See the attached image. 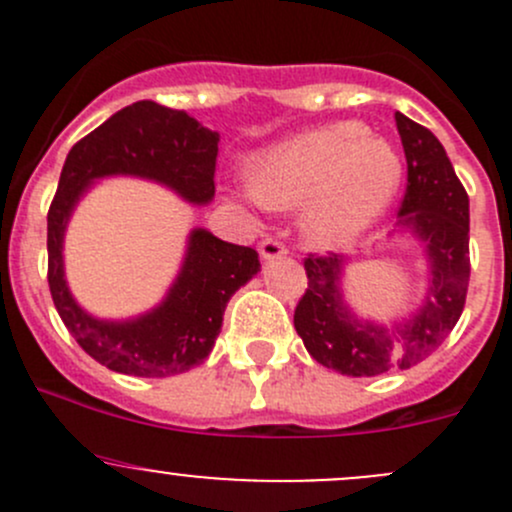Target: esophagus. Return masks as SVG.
I'll return each instance as SVG.
<instances>
[{
  "instance_id": "34e87169",
  "label": "esophagus",
  "mask_w": 512,
  "mask_h": 512,
  "mask_svg": "<svg viewBox=\"0 0 512 512\" xmlns=\"http://www.w3.org/2000/svg\"><path fill=\"white\" fill-rule=\"evenodd\" d=\"M260 255L262 260H277V257L287 255V247L282 245L280 240H275V237H265V240L260 242Z\"/></svg>"
}]
</instances>
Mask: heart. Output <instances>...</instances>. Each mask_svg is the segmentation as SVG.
I'll use <instances>...</instances> for the list:
<instances>
[{
    "label": "heart",
    "instance_id": "1",
    "mask_svg": "<svg viewBox=\"0 0 512 512\" xmlns=\"http://www.w3.org/2000/svg\"><path fill=\"white\" fill-rule=\"evenodd\" d=\"M401 175V156L389 141L371 136L364 123L339 121L265 153L247 193L267 208H302L304 235L337 250L389 210Z\"/></svg>",
    "mask_w": 512,
    "mask_h": 512
}]
</instances>
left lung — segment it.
I'll use <instances>...</instances> for the list:
<instances>
[{"label": "left lung", "instance_id": "1", "mask_svg": "<svg viewBox=\"0 0 512 512\" xmlns=\"http://www.w3.org/2000/svg\"><path fill=\"white\" fill-rule=\"evenodd\" d=\"M396 128L409 168L399 227L426 247L431 270L426 299L414 317L394 327L356 319L342 294L344 257L309 255L304 260L307 292L294 309V329L312 359L347 376L411 369L436 352L461 319L471 280L466 188L428 128L404 113H396Z\"/></svg>", "mask_w": 512, "mask_h": 512}]
</instances>
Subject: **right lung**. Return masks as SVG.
I'll list each match as a JSON object with an SVG mask.
<instances>
[{"instance_id":"1","label":"right lung","mask_w":512,"mask_h":512,"mask_svg":"<svg viewBox=\"0 0 512 512\" xmlns=\"http://www.w3.org/2000/svg\"><path fill=\"white\" fill-rule=\"evenodd\" d=\"M218 141V133L185 111L136 101L81 138L66 156L46 218L51 299L79 347L111 371L163 379L203 364L223 327L227 302L260 272V257L252 247L195 227L163 302L136 319L108 322L81 309L64 280V232L71 213L91 183L106 175L156 180L188 203H210Z\"/></svg>"}]
</instances>
